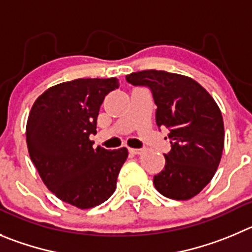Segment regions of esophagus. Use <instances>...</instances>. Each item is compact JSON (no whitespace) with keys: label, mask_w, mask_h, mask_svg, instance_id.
Returning a JSON list of instances; mask_svg holds the SVG:
<instances>
[{"label":"esophagus","mask_w":252,"mask_h":252,"mask_svg":"<svg viewBox=\"0 0 252 252\" xmlns=\"http://www.w3.org/2000/svg\"><path fill=\"white\" fill-rule=\"evenodd\" d=\"M129 152H130L131 154H134V155H139V154H142L144 150H143V149H135V148H129Z\"/></svg>","instance_id":"esophagus-1"}]
</instances>
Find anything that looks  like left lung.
Listing matches in <instances>:
<instances>
[{
  "mask_svg": "<svg viewBox=\"0 0 252 252\" xmlns=\"http://www.w3.org/2000/svg\"><path fill=\"white\" fill-rule=\"evenodd\" d=\"M133 86L152 89L158 126L170 129L171 150L165 166L154 176L159 192L174 200H189L210 183L224 149L220 108L204 87L187 76L147 69L126 77Z\"/></svg>",
  "mask_w": 252,
  "mask_h": 252,
  "instance_id": "1",
  "label": "left lung"
}]
</instances>
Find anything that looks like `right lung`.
Here are the masks:
<instances>
[{"label": "right lung", "mask_w": 252, "mask_h": 252, "mask_svg": "<svg viewBox=\"0 0 252 252\" xmlns=\"http://www.w3.org/2000/svg\"><path fill=\"white\" fill-rule=\"evenodd\" d=\"M117 78H79L56 84L31 108L26 139L42 182L58 199L78 209L104 203L114 192L128 149L93 148L99 108Z\"/></svg>", "instance_id": "add662e5"}]
</instances>
